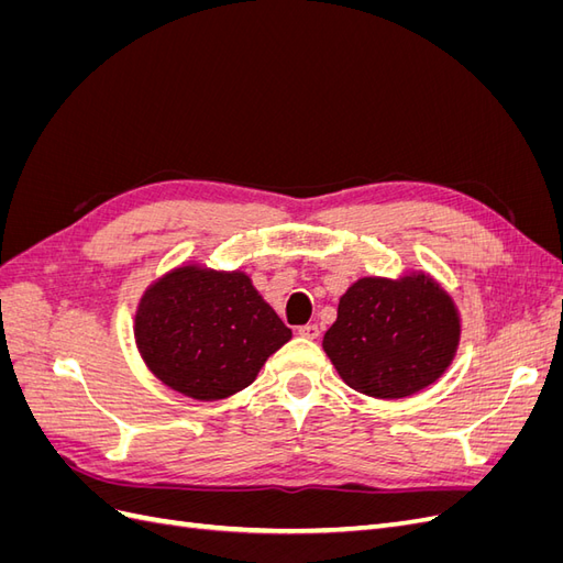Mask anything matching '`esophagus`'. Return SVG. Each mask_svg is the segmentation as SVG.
<instances>
[{"mask_svg":"<svg viewBox=\"0 0 563 563\" xmlns=\"http://www.w3.org/2000/svg\"><path fill=\"white\" fill-rule=\"evenodd\" d=\"M298 335L308 338V340H317L319 338V327H317V323H305V327L298 329Z\"/></svg>","mask_w":563,"mask_h":563,"instance_id":"1","label":"esophagus"}]
</instances>
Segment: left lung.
<instances>
[{
  "label": "left lung",
  "instance_id": "left-lung-1",
  "mask_svg": "<svg viewBox=\"0 0 563 563\" xmlns=\"http://www.w3.org/2000/svg\"><path fill=\"white\" fill-rule=\"evenodd\" d=\"M338 376L376 399H404L434 385L460 345L453 298L424 272L362 277L338 302L323 335Z\"/></svg>",
  "mask_w": 563,
  "mask_h": 563
}]
</instances>
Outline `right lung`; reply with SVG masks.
<instances>
[{
    "label": "right lung",
    "instance_id": "1",
    "mask_svg": "<svg viewBox=\"0 0 563 563\" xmlns=\"http://www.w3.org/2000/svg\"><path fill=\"white\" fill-rule=\"evenodd\" d=\"M133 335L166 387L218 401L249 387L267 356L291 340V329L246 272L183 263L145 288Z\"/></svg>",
    "mask_w": 563,
    "mask_h": 563
}]
</instances>
